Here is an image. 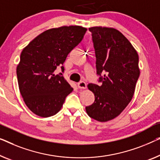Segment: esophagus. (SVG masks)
Segmentation results:
<instances>
[{
	"instance_id": "34e87169",
	"label": "esophagus",
	"mask_w": 160,
	"mask_h": 160,
	"mask_svg": "<svg viewBox=\"0 0 160 160\" xmlns=\"http://www.w3.org/2000/svg\"><path fill=\"white\" fill-rule=\"evenodd\" d=\"M78 87L79 89H84L87 88V84L84 82H80L79 83H78Z\"/></svg>"
}]
</instances>
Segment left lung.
<instances>
[{"mask_svg":"<svg viewBox=\"0 0 160 160\" xmlns=\"http://www.w3.org/2000/svg\"><path fill=\"white\" fill-rule=\"evenodd\" d=\"M89 30L92 33L97 73L102 85L88 84L95 99L86 111L92 118L107 122L118 116L133 98L140 75L138 55L118 30L105 27Z\"/></svg>","mask_w":160,"mask_h":160,"instance_id":"8db88e82","label":"left lung"}]
</instances>
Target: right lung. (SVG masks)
Segmentation results:
<instances>
[{
	"mask_svg": "<svg viewBox=\"0 0 160 160\" xmlns=\"http://www.w3.org/2000/svg\"><path fill=\"white\" fill-rule=\"evenodd\" d=\"M87 29L63 26L46 30L23 49L17 68L18 88L25 104L38 116L48 118L59 112L66 97L73 91L61 67L67 55L80 43Z\"/></svg>",
	"mask_w": 160,
	"mask_h": 160,
	"instance_id": "right-lung-1",
	"label": "right lung"
}]
</instances>
